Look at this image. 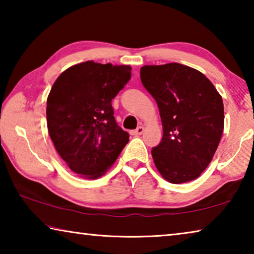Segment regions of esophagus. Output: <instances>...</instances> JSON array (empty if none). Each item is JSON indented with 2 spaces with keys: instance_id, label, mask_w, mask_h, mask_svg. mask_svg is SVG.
Segmentation results:
<instances>
[{
  "instance_id": "1",
  "label": "esophagus",
  "mask_w": 254,
  "mask_h": 254,
  "mask_svg": "<svg viewBox=\"0 0 254 254\" xmlns=\"http://www.w3.org/2000/svg\"><path fill=\"white\" fill-rule=\"evenodd\" d=\"M143 132H144V127H136L135 130L131 131V134L132 135H141Z\"/></svg>"
}]
</instances>
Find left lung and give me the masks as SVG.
<instances>
[{
    "mask_svg": "<svg viewBox=\"0 0 254 254\" xmlns=\"http://www.w3.org/2000/svg\"><path fill=\"white\" fill-rule=\"evenodd\" d=\"M140 77L160 112L162 140L151 151L158 171L171 184L198 178L224 130L220 93L204 74L178 63L143 66Z\"/></svg>",
    "mask_w": 254,
    "mask_h": 254,
    "instance_id": "8db88e82",
    "label": "left lung"
}]
</instances>
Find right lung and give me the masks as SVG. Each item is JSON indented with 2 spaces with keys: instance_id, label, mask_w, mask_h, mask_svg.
I'll return each instance as SVG.
<instances>
[{
  "instance_id": "right-lung-1",
  "label": "right lung",
  "mask_w": 254,
  "mask_h": 254,
  "mask_svg": "<svg viewBox=\"0 0 254 254\" xmlns=\"http://www.w3.org/2000/svg\"><path fill=\"white\" fill-rule=\"evenodd\" d=\"M131 78L127 65L77 64L60 74L47 98V126L57 152L70 170L96 179L128 142L118 126L112 100Z\"/></svg>"
}]
</instances>
